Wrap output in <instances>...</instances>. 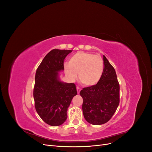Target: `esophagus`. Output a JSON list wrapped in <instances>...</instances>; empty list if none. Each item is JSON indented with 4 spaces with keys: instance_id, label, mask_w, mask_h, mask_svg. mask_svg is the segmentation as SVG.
Returning <instances> with one entry per match:
<instances>
[{
    "instance_id": "esophagus-1",
    "label": "esophagus",
    "mask_w": 152,
    "mask_h": 152,
    "mask_svg": "<svg viewBox=\"0 0 152 152\" xmlns=\"http://www.w3.org/2000/svg\"><path fill=\"white\" fill-rule=\"evenodd\" d=\"M77 93L79 94L80 93V88L79 87H77Z\"/></svg>"
}]
</instances>
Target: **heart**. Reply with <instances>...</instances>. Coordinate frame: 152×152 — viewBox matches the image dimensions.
Segmentation results:
<instances>
[{
	"instance_id": "obj_1",
	"label": "heart",
	"mask_w": 152,
	"mask_h": 152,
	"mask_svg": "<svg viewBox=\"0 0 152 152\" xmlns=\"http://www.w3.org/2000/svg\"><path fill=\"white\" fill-rule=\"evenodd\" d=\"M64 69L66 76L72 80L77 78L86 86L96 84L102 78L104 63L102 58L93 53L80 51L70 58L69 63H65Z\"/></svg>"
}]
</instances>
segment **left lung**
I'll return each mask as SVG.
<instances>
[{"mask_svg":"<svg viewBox=\"0 0 152 152\" xmlns=\"http://www.w3.org/2000/svg\"><path fill=\"white\" fill-rule=\"evenodd\" d=\"M103 61V72L99 81L80 92L83 98L84 117L93 125L107 123L115 112L120 102V86L115 70L104 55Z\"/></svg>","mask_w":152,"mask_h":152,"instance_id":"8db88e82","label":"left lung"}]
</instances>
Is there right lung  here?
<instances>
[{
  "instance_id": "right-lung-1",
  "label": "right lung",
  "mask_w": 152,
  "mask_h": 152,
  "mask_svg": "<svg viewBox=\"0 0 152 152\" xmlns=\"http://www.w3.org/2000/svg\"><path fill=\"white\" fill-rule=\"evenodd\" d=\"M72 50L53 49L47 54L36 71L34 98L40 117L49 125L58 126L67 118V110L77 95L73 83L60 80L59 72L64 70V60Z\"/></svg>"
}]
</instances>
